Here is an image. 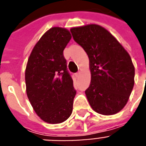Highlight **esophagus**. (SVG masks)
<instances>
[{"mask_svg":"<svg viewBox=\"0 0 146 146\" xmlns=\"http://www.w3.org/2000/svg\"><path fill=\"white\" fill-rule=\"evenodd\" d=\"M80 74H81V72H78V73H77V74H76L77 77H78L79 75H80Z\"/></svg>","mask_w":146,"mask_h":146,"instance_id":"34e87169","label":"esophagus"}]
</instances>
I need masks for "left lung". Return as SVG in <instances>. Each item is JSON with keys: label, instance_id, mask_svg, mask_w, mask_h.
<instances>
[{"label": "left lung", "instance_id": "obj_1", "mask_svg": "<svg viewBox=\"0 0 146 146\" xmlns=\"http://www.w3.org/2000/svg\"><path fill=\"white\" fill-rule=\"evenodd\" d=\"M70 31L88 55L91 80L85 94L91 108L102 115L117 113L126 106L134 86L130 55L101 26L85 25Z\"/></svg>", "mask_w": 146, "mask_h": 146}]
</instances>
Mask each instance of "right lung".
Segmentation results:
<instances>
[{"label":"right lung","instance_id":"right-lung-1","mask_svg":"<svg viewBox=\"0 0 146 146\" xmlns=\"http://www.w3.org/2000/svg\"><path fill=\"white\" fill-rule=\"evenodd\" d=\"M72 39L67 29L52 27L35 45L25 71L28 99L43 121L61 123L71 116L76 94L63 51Z\"/></svg>","mask_w":146,"mask_h":146}]
</instances>
